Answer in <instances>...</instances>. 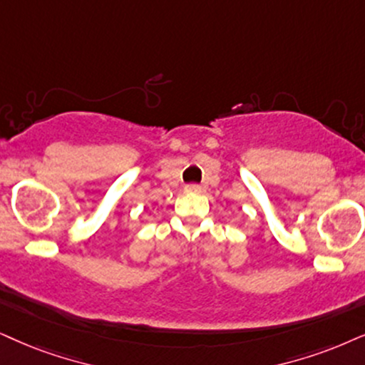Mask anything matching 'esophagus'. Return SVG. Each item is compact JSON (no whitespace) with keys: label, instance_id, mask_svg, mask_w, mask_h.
<instances>
[{"label":"esophagus","instance_id":"1","mask_svg":"<svg viewBox=\"0 0 365 365\" xmlns=\"http://www.w3.org/2000/svg\"><path fill=\"white\" fill-rule=\"evenodd\" d=\"M185 192L187 193H200L202 187L195 185V183H190V185H185Z\"/></svg>","mask_w":365,"mask_h":365}]
</instances>
